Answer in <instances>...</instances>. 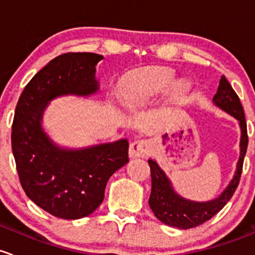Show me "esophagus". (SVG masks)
I'll return each instance as SVG.
<instances>
[{"mask_svg":"<svg viewBox=\"0 0 255 255\" xmlns=\"http://www.w3.org/2000/svg\"><path fill=\"white\" fill-rule=\"evenodd\" d=\"M151 151V145L147 140H136L133 141L128 148V156L131 158H136V157H145Z\"/></svg>","mask_w":255,"mask_h":255,"instance_id":"esophagus-1","label":"esophagus"}]
</instances>
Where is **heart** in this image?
Returning a JSON list of instances; mask_svg holds the SVG:
<instances>
[{
	"mask_svg": "<svg viewBox=\"0 0 255 255\" xmlns=\"http://www.w3.org/2000/svg\"><path fill=\"white\" fill-rule=\"evenodd\" d=\"M175 86V77L172 71L153 69L140 73L130 83L124 93V99L128 106H137L148 101L154 94L172 89Z\"/></svg>",
	"mask_w": 255,
	"mask_h": 255,
	"instance_id": "obj_1",
	"label": "heart"
}]
</instances>
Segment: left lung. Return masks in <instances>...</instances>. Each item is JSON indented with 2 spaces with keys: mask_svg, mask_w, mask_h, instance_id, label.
I'll return each instance as SVG.
<instances>
[{
  "mask_svg": "<svg viewBox=\"0 0 255 255\" xmlns=\"http://www.w3.org/2000/svg\"><path fill=\"white\" fill-rule=\"evenodd\" d=\"M212 101L217 107L224 109L228 114L233 115L240 122L241 131H242L241 156L238 159L235 177L219 198L207 201V203H196V201L186 200V199L178 195L173 190L169 179L166 177L163 170L158 167L156 162L148 159L152 178V189L148 204L153 211L154 216L159 221L163 222L164 225L183 228V230L203 225L204 222L209 221L211 217H214L230 201L238 184H240L243 169V161H245L247 147H248L247 122L240 97L237 96V93L225 76H222L221 80H220L219 88H217V92Z\"/></svg>",
  "mask_w": 255,
  "mask_h": 255,
  "instance_id": "8db88e82",
  "label": "left lung"
}]
</instances>
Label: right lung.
<instances>
[{
    "instance_id": "1",
    "label": "right lung",
    "mask_w": 255,
    "mask_h": 255,
    "mask_svg": "<svg viewBox=\"0 0 255 255\" xmlns=\"http://www.w3.org/2000/svg\"><path fill=\"white\" fill-rule=\"evenodd\" d=\"M102 59L93 52L55 57L25 86L15 107L10 141L19 182L33 203L60 219L91 215L103 201L113 173L128 162L125 138L85 149H65L54 145L40 125L51 99L98 91L94 73Z\"/></svg>"
}]
</instances>
